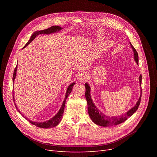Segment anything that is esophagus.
I'll list each match as a JSON object with an SVG mask.
<instances>
[{"mask_svg": "<svg viewBox=\"0 0 157 157\" xmlns=\"http://www.w3.org/2000/svg\"><path fill=\"white\" fill-rule=\"evenodd\" d=\"M86 74L85 72H81L80 73L79 75H78V80L80 81V82H84L86 80Z\"/></svg>", "mask_w": 157, "mask_h": 157, "instance_id": "34e87169", "label": "esophagus"}]
</instances>
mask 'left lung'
Wrapping results in <instances>:
<instances>
[{"mask_svg": "<svg viewBox=\"0 0 157 157\" xmlns=\"http://www.w3.org/2000/svg\"><path fill=\"white\" fill-rule=\"evenodd\" d=\"M130 46L132 48L134 51V59L137 63L139 62V59H138V53L136 49L134 48V46L132 45V44L130 43ZM139 81H140V86L141 87V81H142V76L141 74L139 76ZM85 88H86V92H85V97L88 104V111L89 116L92 120L95 123V124L102 126V127H109V126H114L120 124V123L124 122L126 121L130 117H131L138 109L139 106L140 105V102H141V94H142V90L141 93L140 97L137 102L136 103V105L132 108L130 110H129L127 113L124 114L123 115L120 117H107L106 115L101 113L99 110H98L96 106L94 105V104L92 102V100L91 98V96H90V88L89 85L87 83L85 84Z\"/></svg>", "mask_w": 157, "mask_h": 157, "instance_id": "8db88e82", "label": "left lung"}]
</instances>
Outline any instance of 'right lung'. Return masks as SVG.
<instances>
[{"instance_id": "obj_1", "label": "right lung", "mask_w": 157, "mask_h": 157, "mask_svg": "<svg viewBox=\"0 0 157 157\" xmlns=\"http://www.w3.org/2000/svg\"><path fill=\"white\" fill-rule=\"evenodd\" d=\"M62 29V27H59V26H52L51 27H49L48 29H44V30H40V31H37L36 32H34V34H33L30 39V40L28 41V43L25 44V46L23 48L25 47L26 46H27L30 43H31L32 41L34 40L35 39V37L39 35V34H51V33H53V32H56V31H59ZM16 70H17V65H16V67H15L14 69V72H13V81L14 82V80L15 79V77H16ZM74 84H75V83H71L69 87L67 88V92H66V94H65V99L63 102V104L62 105V107L59 110V113H58L54 117H53L51 120H49L48 121H44V122H34V121H30V120H29L27 118H25V117H24L23 115L21 113V112L18 110V111H19V113L21 114V116H23L25 118L27 121H29L30 123H32V125H34L37 127H40V128H51V127H55L59 123H60V121H61L62 120V116H63V111H64V108H65V101H66V99H67V98L68 97L69 95L71 94V91H72V87L74 85ZM13 101H14V95L13 94ZM15 106L16 107V104H15Z\"/></svg>"}]
</instances>
